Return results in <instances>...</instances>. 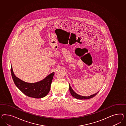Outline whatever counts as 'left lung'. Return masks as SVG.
<instances>
[{"label": "left lung", "instance_id": "8db88e82", "mask_svg": "<svg viewBox=\"0 0 126 126\" xmlns=\"http://www.w3.org/2000/svg\"><path fill=\"white\" fill-rule=\"evenodd\" d=\"M69 90L70 93L71 94V95L76 99H90L93 98L94 97L95 95H96L99 91L97 92L96 93H95L94 94H93L91 95H90L89 96H82V95H79L78 94H77L76 92L72 89V87H71V86L69 84Z\"/></svg>", "mask_w": 126, "mask_h": 126}]
</instances>
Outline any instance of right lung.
Here are the masks:
<instances>
[{
  "instance_id": "obj_1",
  "label": "right lung",
  "mask_w": 126,
  "mask_h": 126,
  "mask_svg": "<svg viewBox=\"0 0 126 126\" xmlns=\"http://www.w3.org/2000/svg\"><path fill=\"white\" fill-rule=\"evenodd\" d=\"M11 73L15 85L25 95L36 99L42 98L47 95L50 89L54 72L48 75L40 81L29 83L24 82L15 75L11 65Z\"/></svg>"
}]
</instances>
